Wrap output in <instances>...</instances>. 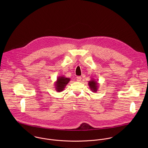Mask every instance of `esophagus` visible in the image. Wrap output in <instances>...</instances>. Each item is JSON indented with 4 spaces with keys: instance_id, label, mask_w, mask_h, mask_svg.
Masks as SVG:
<instances>
[{
    "instance_id": "esophagus-1",
    "label": "esophagus",
    "mask_w": 148,
    "mask_h": 148,
    "mask_svg": "<svg viewBox=\"0 0 148 148\" xmlns=\"http://www.w3.org/2000/svg\"><path fill=\"white\" fill-rule=\"evenodd\" d=\"M76 80H77V82H81V80H82V77H80V76H77V78H76Z\"/></svg>"
}]
</instances>
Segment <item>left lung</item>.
<instances>
[{"instance_id": "obj_1", "label": "left lung", "mask_w": 148, "mask_h": 148, "mask_svg": "<svg viewBox=\"0 0 148 148\" xmlns=\"http://www.w3.org/2000/svg\"><path fill=\"white\" fill-rule=\"evenodd\" d=\"M88 85L90 89V90H92L93 92L96 93L99 89V84L93 79H92L90 81L88 82Z\"/></svg>"}]
</instances>
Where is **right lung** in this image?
<instances>
[{
  "mask_svg": "<svg viewBox=\"0 0 148 148\" xmlns=\"http://www.w3.org/2000/svg\"><path fill=\"white\" fill-rule=\"evenodd\" d=\"M70 78L66 77L64 76H59L54 83L56 91L58 92L63 91L66 85L70 82Z\"/></svg>",
  "mask_w": 148,
  "mask_h": 148,
  "instance_id": "obj_1",
  "label": "right lung"
}]
</instances>
